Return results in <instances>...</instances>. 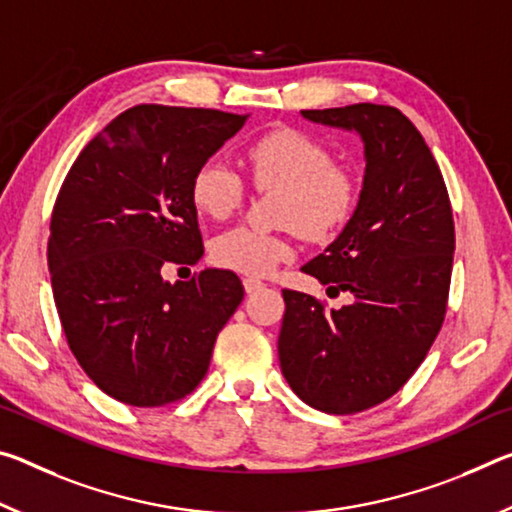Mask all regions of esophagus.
<instances>
[{
  "label": "esophagus",
  "mask_w": 512,
  "mask_h": 512,
  "mask_svg": "<svg viewBox=\"0 0 512 512\" xmlns=\"http://www.w3.org/2000/svg\"><path fill=\"white\" fill-rule=\"evenodd\" d=\"M243 287H246L248 294H255V291L264 287V282L259 278H243Z\"/></svg>",
  "instance_id": "34e87169"
}]
</instances>
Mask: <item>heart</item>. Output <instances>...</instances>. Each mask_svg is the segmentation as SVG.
<instances>
[{
    "instance_id": "1",
    "label": "heart",
    "mask_w": 512,
    "mask_h": 512,
    "mask_svg": "<svg viewBox=\"0 0 512 512\" xmlns=\"http://www.w3.org/2000/svg\"><path fill=\"white\" fill-rule=\"evenodd\" d=\"M248 173L259 189H282L278 218L310 241L337 237L360 202V184L314 136L280 127L266 132L243 152ZM191 200L200 214L223 221L243 200V180L223 159L209 157L191 177ZM212 259L246 275H264L291 257L294 248L282 234L257 227H232L212 241Z\"/></svg>"
}]
</instances>
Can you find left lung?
I'll list each match as a JSON object with an SVG mask.
<instances>
[{
	"mask_svg": "<svg viewBox=\"0 0 512 512\" xmlns=\"http://www.w3.org/2000/svg\"><path fill=\"white\" fill-rule=\"evenodd\" d=\"M300 116L358 134L364 180L351 223L303 266L321 285L351 291L353 303L328 312L310 294L282 291L280 369L307 405L353 415L399 392L442 328L456 250L451 202L424 136L399 109L362 102Z\"/></svg>",
	"mask_w": 512,
	"mask_h": 512,
	"instance_id": "obj_1",
	"label": "left lung"
}]
</instances>
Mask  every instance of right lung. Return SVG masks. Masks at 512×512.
<instances>
[{
  "instance_id": "1",
  "label": "right lung",
  "mask_w": 512,
  "mask_h": 512,
  "mask_svg": "<svg viewBox=\"0 0 512 512\" xmlns=\"http://www.w3.org/2000/svg\"><path fill=\"white\" fill-rule=\"evenodd\" d=\"M248 116L139 104L72 164L54 202L47 264L68 346L88 378L136 408L191 394L243 300L237 273L170 285L166 264L205 253L191 177Z\"/></svg>"
}]
</instances>
